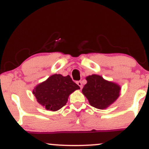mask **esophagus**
Instances as JSON below:
<instances>
[{
    "label": "esophagus",
    "instance_id": "esophagus-1",
    "mask_svg": "<svg viewBox=\"0 0 149 149\" xmlns=\"http://www.w3.org/2000/svg\"><path fill=\"white\" fill-rule=\"evenodd\" d=\"M77 84L78 86H79L80 88H82L83 85H82V83H81V81H77Z\"/></svg>",
    "mask_w": 149,
    "mask_h": 149
}]
</instances>
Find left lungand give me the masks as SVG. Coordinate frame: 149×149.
I'll list each match as a JSON object with an SVG mask.
<instances>
[{
  "instance_id": "obj_1",
  "label": "left lung",
  "mask_w": 149,
  "mask_h": 149,
  "mask_svg": "<svg viewBox=\"0 0 149 149\" xmlns=\"http://www.w3.org/2000/svg\"><path fill=\"white\" fill-rule=\"evenodd\" d=\"M87 83L81 92L87 98L91 106L105 109L116 101L120 96V86L117 84L105 80L100 75L86 77Z\"/></svg>"
}]
</instances>
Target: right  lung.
Here are the masks:
<instances>
[{
  "label": "right lung",
  "instance_id": "1",
  "mask_svg": "<svg viewBox=\"0 0 149 149\" xmlns=\"http://www.w3.org/2000/svg\"><path fill=\"white\" fill-rule=\"evenodd\" d=\"M80 87L70 75L55 74L34 88L33 93L38 103L46 110L56 111L65 106L70 94Z\"/></svg>",
  "mask_w": 149,
  "mask_h": 149
}]
</instances>
